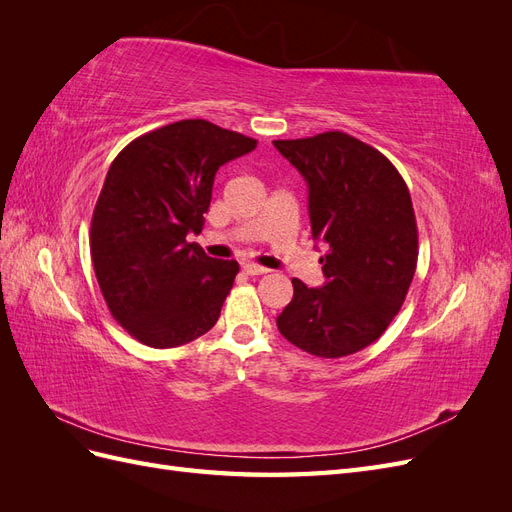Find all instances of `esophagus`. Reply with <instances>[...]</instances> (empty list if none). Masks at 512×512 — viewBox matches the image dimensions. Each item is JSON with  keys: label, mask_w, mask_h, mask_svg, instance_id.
Wrapping results in <instances>:
<instances>
[{"label": "esophagus", "mask_w": 512, "mask_h": 512, "mask_svg": "<svg viewBox=\"0 0 512 512\" xmlns=\"http://www.w3.org/2000/svg\"><path fill=\"white\" fill-rule=\"evenodd\" d=\"M243 271H245L247 275H265V273H269L267 267H260V265H256V262H245Z\"/></svg>", "instance_id": "esophagus-1"}]
</instances>
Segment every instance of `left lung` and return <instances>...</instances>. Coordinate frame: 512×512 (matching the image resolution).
Segmentation results:
<instances>
[{
    "label": "left lung",
    "mask_w": 512,
    "mask_h": 512,
    "mask_svg": "<svg viewBox=\"0 0 512 512\" xmlns=\"http://www.w3.org/2000/svg\"><path fill=\"white\" fill-rule=\"evenodd\" d=\"M309 188L312 235L327 284L292 280L277 329L297 348L339 359L374 344L404 305L418 230L408 185L389 158L346 132L273 141Z\"/></svg>",
    "instance_id": "left-lung-1"
}]
</instances>
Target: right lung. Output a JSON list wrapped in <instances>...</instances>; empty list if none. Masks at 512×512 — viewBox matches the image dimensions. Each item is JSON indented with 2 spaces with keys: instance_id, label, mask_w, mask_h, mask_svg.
I'll use <instances>...</instances> for the list:
<instances>
[{
  "instance_id": "1",
  "label": "right lung",
  "mask_w": 512,
  "mask_h": 512,
  "mask_svg": "<svg viewBox=\"0 0 512 512\" xmlns=\"http://www.w3.org/2000/svg\"><path fill=\"white\" fill-rule=\"evenodd\" d=\"M256 141L205 119L147 132L119 151L91 215L89 247L102 297L138 342L175 348L220 318L237 260L209 258L198 243L218 168Z\"/></svg>"
}]
</instances>
